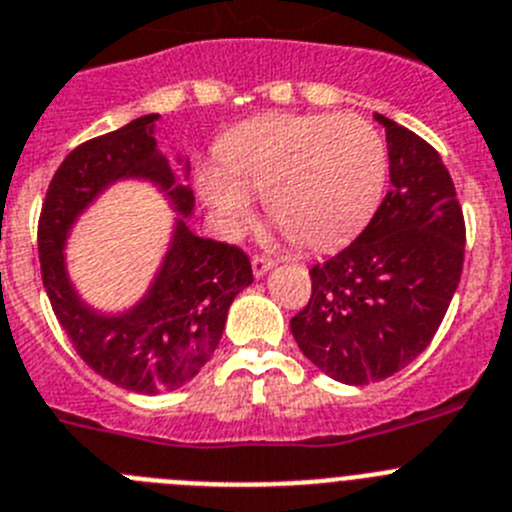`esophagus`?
Here are the masks:
<instances>
[{
	"label": "esophagus",
	"instance_id": "esophagus-1",
	"mask_svg": "<svg viewBox=\"0 0 512 512\" xmlns=\"http://www.w3.org/2000/svg\"><path fill=\"white\" fill-rule=\"evenodd\" d=\"M273 267H275V260H270V257H262V255L252 257V273H255V278L267 275V270H273Z\"/></svg>",
	"mask_w": 512,
	"mask_h": 512
}]
</instances>
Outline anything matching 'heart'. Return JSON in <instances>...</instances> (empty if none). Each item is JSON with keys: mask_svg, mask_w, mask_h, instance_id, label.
I'll list each match as a JSON object with an SVG mask.
<instances>
[{"mask_svg": "<svg viewBox=\"0 0 512 512\" xmlns=\"http://www.w3.org/2000/svg\"><path fill=\"white\" fill-rule=\"evenodd\" d=\"M222 165L199 173L211 219L234 234L252 216V193L298 245L329 250L365 227L382 199L388 153L357 114H265L229 132Z\"/></svg>", "mask_w": 512, "mask_h": 512, "instance_id": "heart-1", "label": "heart"}]
</instances>
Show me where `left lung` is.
Wrapping results in <instances>:
<instances>
[{
    "instance_id": "8db88e82",
    "label": "left lung",
    "mask_w": 512,
    "mask_h": 512,
    "mask_svg": "<svg viewBox=\"0 0 512 512\" xmlns=\"http://www.w3.org/2000/svg\"><path fill=\"white\" fill-rule=\"evenodd\" d=\"M385 127L390 191L347 250L311 267V298L290 319L301 352L344 385L403 370L431 344L464 265V216L439 153Z\"/></svg>"
}]
</instances>
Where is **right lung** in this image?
<instances>
[{
	"mask_svg": "<svg viewBox=\"0 0 512 512\" xmlns=\"http://www.w3.org/2000/svg\"><path fill=\"white\" fill-rule=\"evenodd\" d=\"M160 114L78 145L55 170L38 224L40 270L55 316L86 365L119 388L155 395L199 375L219 347L227 313L252 283L250 257L239 247L199 237L188 227L193 191L158 150ZM188 178V160L176 158ZM119 180H147L177 211L169 250L154 283L117 314L89 307L67 275L65 245L80 214Z\"/></svg>",
	"mask_w": 512,
	"mask_h": 512,
	"instance_id": "1",
	"label": "right lung"
}]
</instances>
